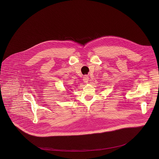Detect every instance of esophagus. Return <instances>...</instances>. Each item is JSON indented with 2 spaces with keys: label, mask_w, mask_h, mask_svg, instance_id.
<instances>
[{
  "label": "esophagus",
  "mask_w": 159,
  "mask_h": 159,
  "mask_svg": "<svg viewBox=\"0 0 159 159\" xmlns=\"http://www.w3.org/2000/svg\"><path fill=\"white\" fill-rule=\"evenodd\" d=\"M88 81H89V77L88 76H84L83 77V81L85 83H88Z\"/></svg>",
  "instance_id": "1"
}]
</instances>
